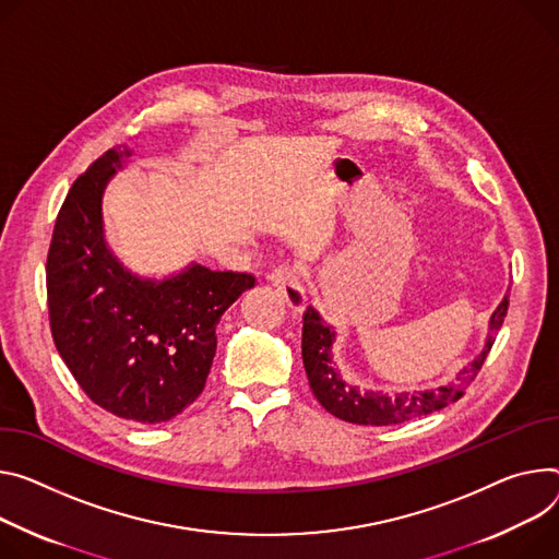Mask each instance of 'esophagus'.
Listing matches in <instances>:
<instances>
[{
  "label": "esophagus",
  "mask_w": 559,
  "mask_h": 559,
  "mask_svg": "<svg viewBox=\"0 0 559 559\" xmlns=\"http://www.w3.org/2000/svg\"><path fill=\"white\" fill-rule=\"evenodd\" d=\"M270 283L276 287V292L283 294V298L287 300V306L294 312H302L308 306V296H306V287H302L300 274L296 272V267L292 265H281L270 274Z\"/></svg>",
  "instance_id": "esophagus-1"
}]
</instances>
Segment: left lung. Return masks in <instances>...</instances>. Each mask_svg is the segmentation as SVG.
<instances>
[{
    "mask_svg": "<svg viewBox=\"0 0 559 559\" xmlns=\"http://www.w3.org/2000/svg\"><path fill=\"white\" fill-rule=\"evenodd\" d=\"M506 310H509V292H506L497 310L490 314L488 336L481 352L475 354V359L464 370H460L454 381L437 388L388 394L381 390H359L357 385H349L332 361V343L336 341V332L321 319L314 308H308L306 317H302V366H306L314 396L330 415L359 426L403 424L415 417L437 413L445 408L448 403L464 396V388L475 381L488 357L495 334L503 323Z\"/></svg>",
    "mask_w": 559,
    "mask_h": 559,
    "instance_id": "obj_1",
    "label": "left lung"
}]
</instances>
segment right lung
Returning <instances> with one entry per match:
<instances>
[{"label": "right lung", "instance_id": "right-lung-1", "mask_svg": "<svg viewBox=\"0 0 559 559\" xmlns=\"http://www.w3.org/2000/svg\"><path fill=\"white\" fill-rule=\"evenodd\" d=\"M129 158L127 146L109 148L67 193L46 259L48 319L62 361L95 405L163 424L205 388L216 325L253 276L198 263L160 281L127 270L105 238L103 195Z\"/></svg>", "mask_w": 559, "mask_h": 559}]
</instances>
